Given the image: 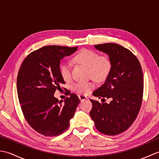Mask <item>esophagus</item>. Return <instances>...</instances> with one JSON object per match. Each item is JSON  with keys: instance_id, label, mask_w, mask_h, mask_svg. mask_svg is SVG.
I'll use <instances>...</instances> for the list:
<instances>
[{"instance_id": "obj_1", "label": "esophagus", "mask_w": 159, "mask_h": 159, "mask_svg": "<svg viewBox=\"0 0 159 159\" xmlns=\"http://www.w3.org/2000/svg\"><path fill=\"white\" fill-rule=\"evenodd\" d=\"M79 98L80 99V101H84L87 100V98L85 96H83V95H79Z\"/></svg>"}]
</instances>
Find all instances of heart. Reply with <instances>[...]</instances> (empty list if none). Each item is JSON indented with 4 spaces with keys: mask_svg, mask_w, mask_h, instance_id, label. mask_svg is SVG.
I'll list each match as a JSON object with an SVG mask.
<instances>
[{
    "mask_svg": "<svg viewBox=\"0 0 159 159\" xmlns=\"http://www.w3.org/2000/svg\"><path fill=\"white\" fill-rule=\"evenodd\" d=\"M74 60L81 65L89 67V76L96 80H102L109 75L112 63L108 57L100 56L99 54L92 50L85 49L74 57ZM72 64L69 61H64L60 66V74L65 80L71 78ZM95 85L92 82H77L72 85V89L82 95H87Z\"/></svg>",
    "mask_w": 159,
    "mask_h": 159,
    "instance_id": "b5f03b06",
    "label": "heart"
}]
</instances>
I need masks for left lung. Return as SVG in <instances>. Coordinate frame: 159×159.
Instances as JSON below:
<instances>
[{
    "label": "left lung",
    "mask_w": 159,
    "mask_h": 159,
    "mask_svg": "<svg viewBox=\"0 0 159 159\" xmlns=\"http://www.w3.org/2000/svg\"><path fill=\"white\" fill-rule=\"evenodd\" d=\"M106 53L112 67L105 82L93 92L98 98H111L109 104L91 99L90 116L101 133L116 135L136 119L142 102L143 78L141 64L131 51L113 43L94 46Z\"/></svg>",
    "instance_id": "1"
}]
</instances>
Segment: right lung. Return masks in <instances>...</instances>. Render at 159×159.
<instances>
[{
  "label": "right lung",
  "mask_w": 159,
  "mask_h": 159,
  "mask_svg": "<svg viewBox=\"0 0 159 159\" xmlns=\"http://www.w3.org/2000/svg\"><path fill=\"white\" fill-rule=\"evenodd\" d=\"M77 48L42 47L29 54L20 68L17 92L24 116L33 129L44 136H57L66 131L80 102L74 93L63 104L54 96L65 83L60 74V61Z\"/></svg>",
  "instance_id": "obj_1"
}]
</instances>
